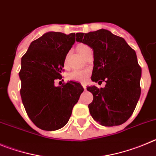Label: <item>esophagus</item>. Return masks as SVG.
Masks as SVG:
<instances>
[{
    "instance_id": "obj_1",
    "label": "esophagus",
    "mask_w": 156,
    "mask_h": 156,
    "mask_svg": "<svg viewBox=\"0 0 156 156\" xmlns=\"http://www.w3.org/2000/svg\"><path fill=\"white\" fill-rule=\"evenodd\" d=\"M81 85H82V87H83L84 89L85 90V89H86V84H85V82H81Z\"/></svg>"
}]
</instances>
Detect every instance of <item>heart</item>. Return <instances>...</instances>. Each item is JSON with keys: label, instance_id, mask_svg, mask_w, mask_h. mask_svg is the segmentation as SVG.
<instances>
[{"label": "heart", "instance_id": "heart-1", "mask_svg": "<svg viewBox=\"0 0 156 156\" xmlns=\"http://www.w3.org/2000/svg\"><path fill=\"white\" fill-rule=\"evenodd\" d=\"M77 49H78L79 54L83 57L87 50L90 48L86 45L81 44L78 46ZM88 75H89V71H88V70H84V71L75 70V71H71L68 74V78H69V80H72V81H84L88 78Z\"/></svg>", "mask_w": 156, "mask_h": 156}]
</instances>
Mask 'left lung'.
Here are the masks:
<instances>
[{
	"label": "left lung",
	"instance_id": "obj_1",
	"mask_svg": "<svg viewBox=\"0 0 156 156\" xmlns=\"http://www.w3.org/2000/svg\"><path fill=\"white\" fill-rule=\"evenodd\" d=\"M76 40L93 50L92 81L106 82L104 88L87 87L93 100L91 116L106 127L120 125L130 117L141 95V68L136 53L124 39L106 29L78 33Z\"/></svg>",
	"mask_w": 156,
	"mask_h": 156
}]
</instances>
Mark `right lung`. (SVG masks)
I'll list each match as a JSON object with an SVG mask.
<instances>
[{"label":"right lung","mask_w":156,"mask_h":156,"mask_svg":"<svg viewBox=\"0 0 156 156\" xmlns=\"http://www.w3.org/2000/svg\"><path fill=\"white\" fill-rule=\"evenodd\" d=\"M75 42V33L49 32L31 43L22 57L20 94L28 116L44 130H56L69 120L72 109L84 91L81 85L61 79L66 56Z\"/></svg>","instance_id":"1"}]
</instances>
